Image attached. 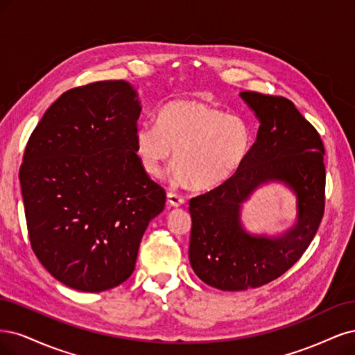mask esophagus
<instances>
[{
    "instance_id": "1",
    "label": "esophagus",
    "mask_w": 355,
    "mask_h": 355,
    "mask_svg": "<svg viewBox=\"0 0 355 355\" xmlns=\"http://www.w3.org/2000/svg\"><path fill=\"white\" fill-rule=\"evenodd\" d=\"M166 198H168V203L173 208H180V207H182V205H184V199L178 196V194H175V193H168Z\"/></svg>"
}]
</instances>
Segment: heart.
<instances>
[{
    "label": "heart",
    "mask_w": 355,
    "mask_h": 355,
    "mask_svg": "<svg viewBox=\"0 0 355 355\" xmlns=\"http://www.w3.org/2000/svg\"><path fill=\"white\" fill-rule=\"evenodd\" d=\"M134 144L146 174L161 175L174 150L175 178L198 190H211L242 166L252 146V131L242 118L199 100L180 98L162 107L157 125H140Z\"/></svg>",
    "instance_id": "heart-1"
}]
</instances>
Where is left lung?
<instances>
[{"instance_id": "obj_1", "label": "left lung", "mask_w": 355, "mask_h": 355, "mask_svg": "<svg viewBox=\"0 0 355 355\" xmlns=\"http://www.w3.org/2000/svg\"><path fill=\"white\" fill-rule=\"evenodd\" d=\"M239 96L259 122L255 143L230 180L193 198L189 208L190 266L203 283L230 292L267 284L302 257L323 218L326 182L322 139L291 100ZM268 184L294 194L295 220L282 232H250L244 203Z\"/></svg>"}]
</instances>
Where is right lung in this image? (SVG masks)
I'll return each instance as SVG.
<instances>
[{"instance_id":"obj_1","label":"right lung","mask_w":355,"mask_h":355,"mask_svg":"<svg viewBox=\"0 0 355 355\" xmlns=\"http://www.w3.org/2000/svg\"><path fill=\"white\" fill-rule=\"evenodd\" d=\"M141 113L127 81L66 91L26 144L19 180L33 252L54 279L81 292L127 280L165 191L135 153Z\"/></svg>"}]
</instances>
